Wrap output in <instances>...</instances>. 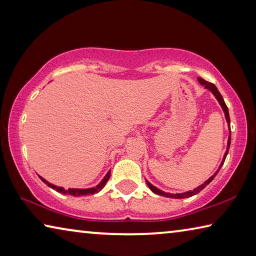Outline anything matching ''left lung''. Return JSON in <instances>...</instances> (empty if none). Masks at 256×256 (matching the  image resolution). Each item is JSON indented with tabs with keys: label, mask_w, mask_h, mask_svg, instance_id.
Instances as JSON below:
<instances>
[{
	"label": "left lung",
	"mask_w": 256,
	"mask_h": 256,
	"mask_svg": "<svg viewBox=\"0 0 256 256\" xmlns=\"http://www.w3.org/2000/svg\"><path fill=\"white\" fill-rule=\"evenodd\" d=\"M198 84H202V86H204L206 89H208V90H209V92H212V94H214L216 100H218L219 105L222 106V108L224 114V118H226L228 128H229V136H228V142H227V150H226V152H224V158H222V164H220L218 170H216V172H214V174L210 177V178H208V180L204 182V183L201 184L200 186H198V188H196L193 190H188V192H184V193H176V194L167 193V192H164V190H162L157 188H156V186H154L152 184H151L149 180H146V184H148V188H149L151 190H152V192H154V194H158V196H164V198H190V196H196V194H198V192H201V190H202L203 188H204L208 184H209L212 180L214 178L216 175L218 174V172L220 170V168H222V166L224 164V159H226L227 154H228L229 146H230V138H232V136H230V118H229L228 107H227L226 104H224V100L222 96V94H220V92H218V89H216V86L214 84H210V82L203 80L202 78H198Z\"/></svg>",
	"instance_id": "obj_1"
}]
</instances>
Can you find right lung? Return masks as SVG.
<instances>
[{
    "instance_id": "1",
    "label": "right lung",
    "mask_w": 256,
    "mask_h": 256,
    "mask_svg": "<svg viewBox=\"0 0 256 256\" xmlns=\"http://www.w3.org/2000/svg\"><path fill=\"white\" fill-rule=\"evenodd\" d=\"M110 170H108V172L105 175V177H104V178L102 180L100 183H99L96 186H94V188H68V190H66L64 188H60V186H56L54 184H52V183H50V182H47L45 178H42V176H40V178L42 182H44V183L47 186H50V188L55 190L56 192H58V193L68 194V196H92V194L98 193L99 190H102V188L106 185L108 180H110Z\"/></svg>"
}]
</instances>
